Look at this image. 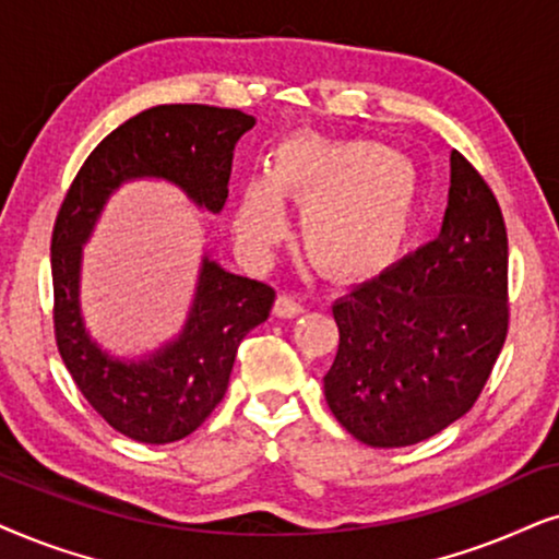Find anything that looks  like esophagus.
I'll return each instance as SVG.
<instances>
[{
	"label": "esophagus",
	"instance_id": "34e87169",
	"mask_svg": "<svg viewBox=\"0 0 559 559\" xmlns=\"http://www.w3.org/2000/svg\"><path fill=\"white\" fill-rule=\"evenodd\" d=\"M301 311H304L301 301L296 299V296H292V294H281L278 299H275V304H273V314L275 317L292 319V317H299Z\"/></svg>",
	"mask_w": 559,
	"mask_h": 559
}]
</instances>
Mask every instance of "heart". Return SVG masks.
I'll return each mask as SVG.
<instances>
[{"instance_id": "obj_1", "label": "heart", "mask_w": 559, "mask_h": 559, "mask_svg": "<svg viewBox=\"0 0 559 559\" xmlns=\"http://www.w3.org/2000/svg\"><path fill=\"white\" fill-rule=\"evenodd\" d=\"M284 197L304 210L301 245L332 278H368L391 265L419 212V176L376 140L288 138L271 153L267 178L242 186L235 233L265 250L286 233Z\"/></svg>"}]
</instances>
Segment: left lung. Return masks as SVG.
Returning a JSON list of instances; mask_svg holds the SVG:
<instances>
[{
    "instance_id": "left-lung-1",
    "label": "left lung",
    "mask_w": 559,
    "mask_h": 559,
    "mask_svg": "<svg viewBox=\"0 0 559 559\" xmlns=\"http://www.w3.org/2000/svg\"><path fill=\"white\" fill-rule=\"evenodd\" d=\"M324 399L370 448H408L467 414L509 332V237L490 186L450 155L442 233L334 301Z\"/></svg>"
}]
</instances>
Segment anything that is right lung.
I'll list each match as a JSON object with an SVG mask.
<instances>
[{
	"instance_id": "add662e5",
	"label": "right lung",
	"mask_w": 559,
	"mask_h": 559,
	"mask_svg": "<svg viewBox=\"0 0 559 559\" xmlns=\"http://www.w3.org/2000/svg\"><path fill=\"white\" fill-rule=\"evenodd\" d=\"M255 119L210 104H160L109 132L66 191L50 237L53 332L66 368L96 414L119 435L145 444L183 440L225 399L237 347L265 322L275 292L204 258L189 322L153 357L128 362L88 340L79 309L81 245L109 193L130 178L181 186L193 204L222 212L235 143Z\"/></svg>"
}]
</instances>
